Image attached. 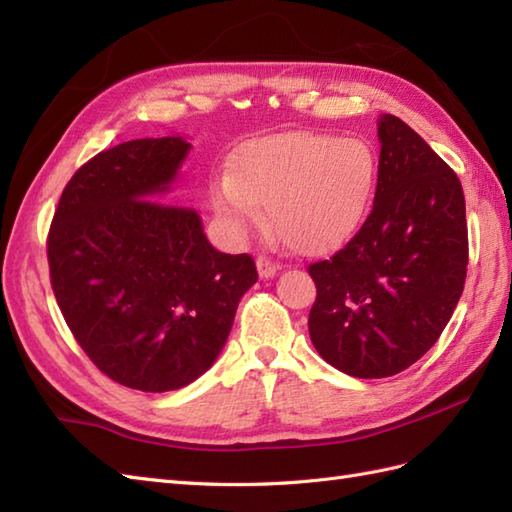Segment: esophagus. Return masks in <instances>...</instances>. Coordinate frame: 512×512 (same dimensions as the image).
<instances>
[{
	"label": "esophagus",
	"instance_id": "1",
	"mask_svg": "<svg viewBox=\"0 0 512 512\" xmlns=\"http://www.w3.org/2000/svg\"><path fill=\"white\" fill-rule=\"evenodd\" d=\"M277 270H279V264H275L270 257H266V255H259L257 257V273H259V277H262V279L275 277Z\"/></svg>",
	"mask_w": 512,
	"mask_h": 512
}]
</instances>
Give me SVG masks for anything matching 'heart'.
<instances>
[{"label":"heart","mask_w":512,"mask_h":512,"mask_svg":"<svg viewBox=\"0 0 512 512\" xmlns=\"http://www.w3.org/2000/svg\"><path fill=\"white\" fill-rule=\"evenodd\" d=\"M378 156L363 138L290 132L257 138L213 187V206L235 233L264 222L299 253L343 246L372 206Z\"/></svg>","instance_id":"heart-1"}]
</instances>
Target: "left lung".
<instances>
[{"mask_svg":"<svg viewBox=\"0 0 512 512\" xmlns=\"http://www.w3.org/2000/svg\"><path fill=\"white\" fill-rule=\"evenodd\" d=\"M378 140L372 213L339 253L308 266L312 345L356 378L394 376L431 350L469 264L455 171L398 116L380 118Z\"/></svg>","mask_w":512,"mask_h":512,"instance_id":"1","label":"left lung"}]
</instances>
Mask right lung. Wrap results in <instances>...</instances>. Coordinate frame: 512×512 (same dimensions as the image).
<instances>
[{"label":"right lung","mask_w":512,"mask_h":512,"mask_svg":"<svg viewBox=\"0 0 512 512\" xmlns=\"http://www.w3.org/2000/svg\"><path fill=\"white\" fill-rule=\"evenodd\" d=\"M191 145L138 138L96 154L65 184L48 233L54 297L90 361L125 387L180 389L209 369L253 257L215 250L189 206L160 202Z\"/></svg>","instance_id":"add662e5"}]
</instances>
